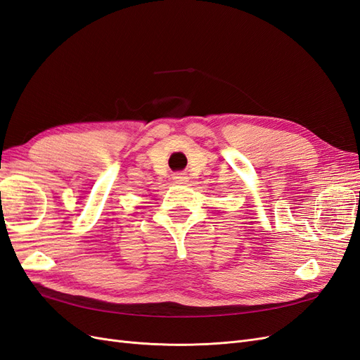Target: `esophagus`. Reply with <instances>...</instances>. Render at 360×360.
<instances>
[{
    "label": "esophagus",
    "instance_id": "1",
    "mask_svg": "<svg viewBox=\"0 0 360 360\" xmlns=\"http://www.w3.org/2000/svg\"><path fill=\"white\" fill-rule=\"evenodd\" d=\"M172 179H174V181H176V183H180V184H183V183H188V177H186V174H183V172H177V174H174Z\"/></svg>",
    "mask_w": 360,
    "mask_h": 360
}]
</instances>
